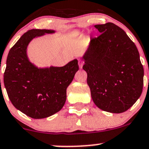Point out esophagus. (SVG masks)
Instances as JSON below:
<instances>
[{"label":"esophagus","instance_id":"esophagus-1","mask_svg":"<svg viewBox=\"0 0 149 149\" xmlns=\"http://www.w3.org/2000/svg\"><path fill=\"white\" fill-rule=\"evenodd\" d=\"M79 68H80L81 69L82 68V66H83V65H84V61H83V60H79Z\"/></svg>","mask_w":149,"mask_h":149}]
</instances>
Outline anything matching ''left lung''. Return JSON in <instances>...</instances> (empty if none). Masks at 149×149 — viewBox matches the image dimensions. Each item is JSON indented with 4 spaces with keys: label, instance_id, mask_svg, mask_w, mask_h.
<instances>
[{
    "label": "left lung",
    "instance_id": "obj_1",
    "mask_svg": "<svg viewBox=\"0 0 149 149\" xmlns=\"http://www.w3.org/2000/svg\"><path fill=\"white\" fill-rule=\"evenodd\" d=\"M94 28L101 34L91 40L82 56L91 97L103 111L124 112L142 93L144 72L139 51L115 24L96 25Z\"/></svg>",
    "mask_w": 149,
    "mask_h": 149
}]
</instances>
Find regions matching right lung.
<instances>
[{
    "label": "right lung",
    "instance_id": "right-lung-1",
    "mask_svg": "<svg viewBox=\"0 0 149 149\" xmlns=\"http://www.w3.org/2000/svg\"><path fill=\"white\" fill-rule=\"evenodd\" d=\"M54 30L32 29L20 37L9 51L3 75L11 103L27 116L44 119L58 112L67 99V88L79 70L77 59L63 67L38 68L27 49L34 38L55 33Z\"/></svg>",
    "mask_w": 149,
    "mask_h": 149
}]
</instances>
